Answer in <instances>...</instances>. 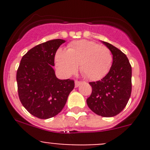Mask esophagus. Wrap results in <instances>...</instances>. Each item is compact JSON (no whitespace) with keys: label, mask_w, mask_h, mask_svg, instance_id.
Here are the masks:
<instances>
[{"label":"esophagus","mask_w":150,"mask_h":150,"mask_svg":"<svg viewBox=\"0 0 150 150\" xmlns=\"http://www.w3.org/2000/svg\"><path fill=\"white\" fill-rule=\"evenodd\" d=\"M82 82L80 81H78V80H75V87L76 88H77L78 86H79V85L81 84Z\"/></svg>","instance_id":"obj_1"}]
</instances>
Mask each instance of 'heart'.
<instances>
[{
	"label": "heart",
	"mask_w": 150,
	"mask_h": 150,
	"mask_svg": "<svg viewBox=\"0 0 150 150\" xmlns=\"http://www.w3.org/2000/svg\"><path fill=\"white\" fill-rule=\"evenodd\" d=\"M56 67L65 76L77 70L89 80H99L109 72L112 62L111 51L93 41L81 40L68 45L67 51L59 49L55 56Z\"/></svg>",
	"instance_id": "b5f03b06"
}]
</instances>
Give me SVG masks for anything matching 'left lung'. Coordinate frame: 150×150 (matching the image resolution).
Instances as JSON below:
<instances>
[{
  "label": "left lung",
  "instance_id": "left-lung-1",
  "mask_svg": "<svg viewBox=\"0 0 150 150\" xmlns=\"http://www.w3.org/2000/svg\"><path fill=\"white\" fill-rule=\"evenodd\" d=\"M111 51L112 64L101 80L91 82L92 92L86 100L88 107L98 116L112 117L124 109L132 93V66L121 50L101 41Z\"/></svg>",
  "mask_w": 150,
  "mask_h": 150
}]
</instances>
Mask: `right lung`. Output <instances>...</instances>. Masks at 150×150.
<instances>
[{
  "label": "right lung",
  "mask_w": 150,
  "mask_h": 150,
  "mask_svg": "<svg viewBox=\"0 0 150 150\" xmlns=\"http://www.w3.org/2000/svg\"><path fill=\"white\" fill-rule=\"evenodd\" d=\"M62 39L46 41L30 49L22 58L16 73L19 100L36 117L46 120L62 110L74 88L71 79L56 77L52 66Z\"/></svg>",
  "instance_id": "1"
}]
</instances>
